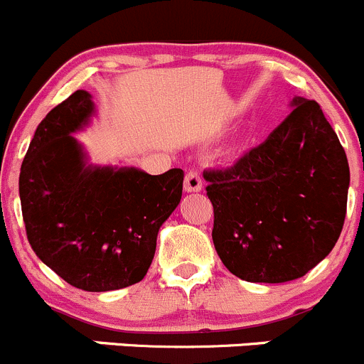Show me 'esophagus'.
I'll return each mask as SVG.
<instances>
[{
	"instance_id": "esophagus-1",
	"label": "esophagus",
	"mask_w": 364,
	"mask_h": 364,
	"mask_svg": "<svg viewBox=\"0 0 364 364\" xmlns=\"http://www.w3.org/2000/svg\"><path fill=\"white\" fill-rule=\"evenodd\" d=\"M203 187V181H201V175L198 170H191L186 173V178H183V189L187 193H198Z\"/></svg>"
}]
</instances>
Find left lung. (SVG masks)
<instances>
[{"label": "left lung", "instance_id": "8db88e82", "mask_svg": "<svg viewBox=\"0 0 364 364\" xmlns=\"http://www.w3.org/2000/svg\"><path fill=\"white\" fill-rule=\"evenodd\" d=\"M296 109L232 166L205 170L212 240L232 274L251 283L303 278L336 244L347 214V156L315 100Z\"/></svg>", "mask_w": 364, "mask_h": 364}]
</instances>
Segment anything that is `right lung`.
<instances>
[{"label":"right lung","mask_w":364,"mask_h":364,"mask_svg":"<svg viewBox=\"0 0 364 364\" xmlns=\"http://www.w3.org/2000/svg\"><path fill=\"white\" fill-rule=\"evenodd\" d=\"M92 113L90 93L77 90L46 114L21 164L19 196L35 255L75 289L107 292L145 278L183 171L85 166L72 132Z\"/></svg>","instance_id":"add662e5"}]
</instances>
